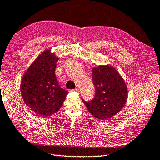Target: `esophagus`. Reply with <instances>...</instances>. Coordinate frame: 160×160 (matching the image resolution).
<instances>
[{
  "instance_id": "esophagus-1",
  "label": "esophagus",
  "mask_w": 160,
  "mask_h": 160,
  "mask_svg": "<svg viewBox=\"0 0 160 160\" xmlns=\"http://www.w3.org/2000/svg\"><path fill=\"white\" fill-rule=\"evenodd\" d=\"M79 91V88H76L72 90V91Z\"/></svg>"
}]
</instances>
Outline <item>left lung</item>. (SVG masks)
I'll list each match as a JSON object with an SVG mask.
<instances>
[{
	"label": "left lung",
	"instance_id": "obj_1",
	"mask_svg": "<svg viewBox=\"0 0 160 160\" xmlns=\"http://www.w3.org/2000/svg\"><path fill=\"white\" fill-rule=\"evenodd\" d=\"M92 77L95 97L89 101L82 100L92 115L98 119L106 120L116 115L124 107L128 90L120 73L109 65L94 68Z\"/></svg>",
	"mask_w": 160,
	"mask_h": 160
}]
</instances>
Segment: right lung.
<instances>
[{"mask_svg": "<svg viewBox=\"0 0 160 160\" xmlns=\"http://www.w3.org/2000/svg\"><path fill=\"white\" fill-rule=\"evenodd\" d=\"M59 59L44 51L24 74L21 92L26 104L38 116L47 117L58 111L68 91L61 88L55 76Z\"/></svg>", "mask_w": 160, "mask_h": 160, "instance_id": "1", "label": "right lung"}]
</instances>
